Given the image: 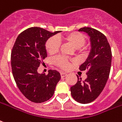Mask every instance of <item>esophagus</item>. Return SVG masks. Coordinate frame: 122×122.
I'll use <instances>...</instances> for the list:
<instances>
[{
  "instance_id": "obj_1",
  "label": "esophagus",
  "mask_w": 122,
  "mask_h": 122,
  "mask_svg": "<svg viewBox=\"0 0 122 122\" xmlns=\"http://www.w3.org/2000/svg\"><path fill=\"white\" fill-rule=\"evenodd\" d=\"M66 76H67V73H64V72H61V77H66Z\"/></svg>"
}]
</instances>
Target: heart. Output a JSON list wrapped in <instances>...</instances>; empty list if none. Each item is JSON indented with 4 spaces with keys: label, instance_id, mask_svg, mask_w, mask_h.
<instances>
[{
    "label": "heart",
    "instance_id": "1",
    "mask_svg": "<svg viewBox=\"0 0 122 122\" xmlns=\"http://www.w3.org/2000/svg\"><path fill=\"white\" fill-rule=\"evenodd\" d=\"M59 41H63L71 44L72 46L77 49L79 52L84 53L86 47L84 45L86 43V37L81 33L78 32H71L61 36V37H51L46 41L45 48L50 54H54L58 52L60 46ZM54 63L57 66L61 69L68 70L71 66V63L68 59L62 56H59L54 59Z\"/></svg>",
    "mask_w": 122,
    "mask_h": 122
}]
</instances>
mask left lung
I'll return each mask as SVG.
<instances>
[{
	"label": "left lung",
	"instance_id": "obj_1",
	"mask_svg": "<svg viewBox=\"0 0 122 122\" xmlns=\"http://www.w3.org/2000/svg\"><path fill=\"white\" fill-rule=\"evenodd\" d=\"M90 36L92 49L86 61L79 66L81 71L87 70V78L82 81L77 77V83L70 88L74 100L81 104L94 101L103 91L110 73L112 52L104 34L91 27L81 28Z\"/></svg>",
	"mask_w": 122,
	"mask_h": 122
}]
</instances>
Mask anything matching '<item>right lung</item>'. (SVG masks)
<instances>
[{"mask_svg": "<svg viewBox=\"0 0 122 122\" xmlns=\"http://www.w3.org/2000/svg\"><path fill=\"white\" fill-rule=\"evenodd\" d=\"M51 32L43 28L27 29L16 40L11 54L12 73L18 88L28 100L41 103L49 100L61 79L60 73L49 70V73H39L38 69L47 57L45 43Z\"/></svg>", "mask_w": 122, "mask_h": 122, "instance_id": "1", "label": "right lung"}]
</instances>
